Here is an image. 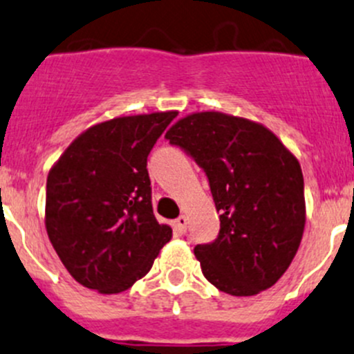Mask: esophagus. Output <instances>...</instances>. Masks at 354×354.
Masks as SVG:
<instances>
[{
	"instance_id": "obj_1",
	"label": "esophagus",
	"mask_w": 354,
	"mask_h": 354,
	"mask_svg": "<svg viewBox=\"0 0 354 354\" xmlns=\"http://www.w3.org/2000/svg\"><path fill=\"white\" fill-rule=\"evenodd\" d=\"M187 218H185V216H180V218L174 221V230H176V233H180V235L187 233Z\"/></svg>"
}]
</instances>
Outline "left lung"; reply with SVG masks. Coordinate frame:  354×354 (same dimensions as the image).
Instances as JSON below:
<instances>
[{
	"label": "left lung",
	"instance_id": "obj_1",
	"mask_svg": "<svg viewBox=\"0 0 354 354\" xmlns=\"http://www.w3.org/2000/svg\"><path fill=\"white\" fill-rule=\"evenodd\" d=\"M166 140L204 169L219 212L218 239L194 249L205 279L230 296L275 286L306 223L299 160L268 128L223 112L187 115Z\"/></svg>",
	"mask_w": 354,
	"mask_h": 354
}]
</instances>
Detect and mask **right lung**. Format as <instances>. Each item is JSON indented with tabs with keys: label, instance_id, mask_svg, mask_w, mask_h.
<instances>
[{
	"label": "right lung",
	"instance_id": "add662e5",
	"mask_svg": "<svg viewBox=\"0 0 354 354\" xmlns=\"http://www.w3.org/2000/svg\"><path fill=\"white\" fill-rule=\"evenodd\" d=\"M178 112L128 115L86 129L46 180V232L72 279L102 294L129 289L173 230L153 216L147 157Z\"/></svg>",
	"mask_w": 354,
	"mask_h": 354
}]
</instances>
